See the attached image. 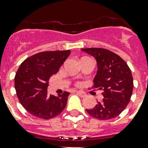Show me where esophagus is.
Instances as JSON below:
<instances>
[{
	"instance_id": "1",
	"label": "esophagus",
	"mask_w": 148,
	"mask_h": 148,
	"mask_svg": "<svg viewBox=\"0 0 148 148\" xmlns=\"http://www.w3.org/2000/svg\"><path fill=\"white\" fill-rule=\"evenodd\" d=\"M76 93L77 94V95H80L81 97H84L86 96L85 93L84 92V91H82V90H77Z\"/></svg>"
}]
</instances>
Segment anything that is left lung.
<instances>
[{
    "label": "left lung",
    "instance_id": "left-lung-1",
    "mask_svg": "<svg viewBox=\"0 0 148 148\" xmlns=\"http://www.w3.org/2000/svg\"><path fill=\"white\" fill-rule=\"evenodd\" d=\"M96 59L97 74L94 88L103 90V99L87 112L99 120L117 117L125 109L133 92V77L127 63L120 56L104 48L81 49Z\"/></svg>",
    "mask_w": 148,
    "mask_h": 148
}]
</instances>
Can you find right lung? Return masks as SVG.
Instances as JSON below:
<instances>
[{
    "label": "right lung",
    "mask_w": 148,
    "mask_h": 148,
    "mask_svg": "<svg viewBox=\"0 0 148 148\" xmlns=\"http://www.w3.org/2000/svg\"><path fill=\"white\" fill-rule=\"evenodd\" d=\"M71 51H44L31 56L20 65L14 77L17 96L21 105L34 116L51 119L62 112L70 93L48 95V81L58 73Z\"/></svg>",
    "instance_id": "right-lung-1"
}]
</instances>
